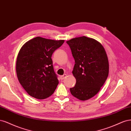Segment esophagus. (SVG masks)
Wrapping results in <instances>:
<instances>
[{
    "instance_id": "1",
    "label": "esophagus",
    "mask_w": 131,
    "mask_h": 131,
    "mask_svg": "<svg viewBox=\"0 0 131 131\" xmlns=\"http://www.w3.org/2000/svg\"><path fill=\"white\" fill-rule=\"evenodd\" d=\"M67 75L66 74H64V75H61V76H60V79H61V80H63V79H64L65 78H66L67 77Z\"/></svg>"
}]
</instances>
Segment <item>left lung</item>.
I'll return each mask as SVG.
<instances>
[{"label":"left lung","mask_w":131,"mask_h":131,"mask_svg":"<svg viewBox=\"0 0 131 131\" xmlns=\"http://www.w3.org/2000/svg\"><path fill=\"white\" fill-rule=\"evenodd\" d=\"M71 48L75 64L72 71L76 83L70 92L75 98L86 101L95 96L109 74L106 52L100 42L86 36L66 41Z\"/></svg>","instance_id":"obj_1"}]
</instances>
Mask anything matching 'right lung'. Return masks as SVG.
<instances>
[{
	"mask_svg": "<svg viewBox=\"0 0 131 131\" xmlns=\"http://www.w3.org/2000/svg\"><path fill=\"white\" fill-rule=\"evenodd\" d=\"M64 41L36 37L27 41L20 49L16 60L17 76L31 97L45 99L56 90L59 81L51 57Z\"/></svg>",
	"mask_w": 131,
	"mask_h": 131,
	"instance_id": "1",
	"label": "right lung"
}]
</instances>
